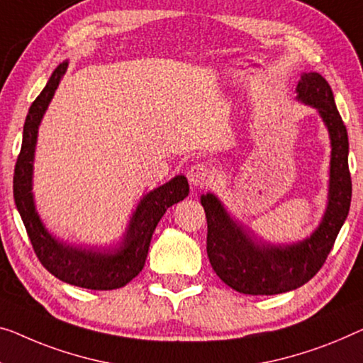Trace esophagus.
<instances>
[{"label":"esophagus","instance_id":"esophagus-1","mask_svg":"<svg viewBox=\"0 0 363 363\" xmlns=\"http://www.w3.org/2000/svg\"><path fill=\"white\" fill-rule=\"evenodd\" d=\"M187 176H189V182H191L194 187H200V189L210 186L213 181V171L202 163L194 164L191 169H189Z\"/></svg>","mask_w":363,"mask_h":363}]
</instances>
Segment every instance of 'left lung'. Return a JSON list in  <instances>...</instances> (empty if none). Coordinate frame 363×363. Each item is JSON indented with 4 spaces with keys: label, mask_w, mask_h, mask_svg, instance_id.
Returning <instances> with one entry per match:
<instances>
[{
    "label": "left lung",
    "mask_w": 363,
    "mask_h": 363,
    "mask_svg": "<svg viewBox=\"0 0 363 363\" xmlns=\"http://www.w3.org/2000/svg\"><path fill=\"white\" fill-rule=\"evenodd\" d=\"M298 99L320 111L331 135L329 203L320 228L308 240L290 246L256 245L230 218L220 200L202 196L207 216V254L215 274L245 295H277L305 285L318 274L349 215L352 179L349 171V138L334 102L331 86L320 73H305L296 86Z\"/></svg>",
    "instance_id": "8db88e82"
}]
</instances>
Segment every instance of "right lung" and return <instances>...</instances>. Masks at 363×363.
I'll use <instances>...</instances> for the list:
<instances>
[{"label":"right lung","instance_id":"add662e5","mask_svg":"<svg viewBox=\"0 0 363 363\" xmlns=\"http://www.w3.org/2000/svg\"><path fill=\"white\" fill-rule=\"evenodd\" d=\"M68 63L55 68L50 79L37 99L32 102L26 117L23 145L16 161L13 192L14 202L26 226L27 236L42 266L63 282L89 290H113L127 285L142 272L147 261L151 236L161 216L171 205L189 196V184L184 176H176L164 186L155 189L140 202L130 221L128 231L121 247L109 252H96L65 246L47 233L32 200V161L37 142V130L48 102L55 94Z\"/></svg>","mask_w":363,"mask_h":363}]
</instances>
